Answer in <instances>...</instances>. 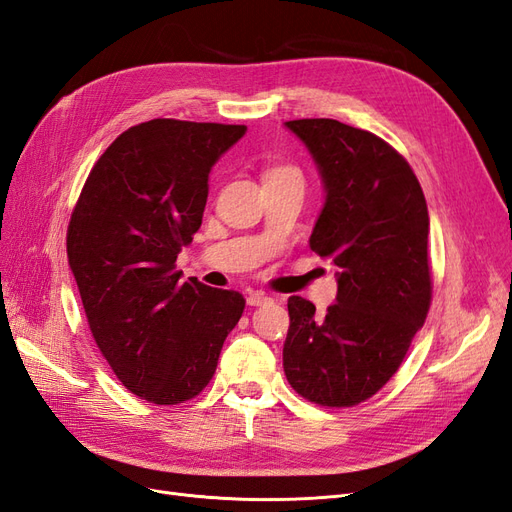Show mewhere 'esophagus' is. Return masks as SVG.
<instances>
[{"instance_id":"1","label":"esophagus","mask_w":512,"mask_h":512,"mask_svg":"<svg viewBox=\"0 0 512 512\" xmlns=\"http://www.w3.org/2000/svg\"><path fill=\"white\" fill-rule=\"evenodd\" d=\"M247 303L250 305H254V307H258V305H267V303H271V297H267L265 292H250L247 294Z\"/></svg>"}]
</instances>
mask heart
<instances>
[{
    "mask_svg": "<svg viewBox=\"0 0 512 512\" xmlns=\"http://www.w3.org/2000/svg\"><path fill=\"white\" fill-rule=\"evenodd\" d=\"M280 170H286V168H280ZM273 173H277V170H273Z\"/></svg>",
    "mask_w": 512,
    "mask_h": 512,
    "instance_id": "obj_1",
    "label": "heart"
}]
</instances>
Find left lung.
Wrapping results in <instances>:
<instances>
[{"label": "left lung", "mask_w": 512, "mask_h": 512, "mask_svg": "<svg viewBox=\"0 0 512 512\" xmlns=\"http://www.w3.org/2000/svg\"><path fill=\"white\" fill-rule=\"evenodd\" d=\"M284 126L307 147L324 188L309 247L335 267L327 314L288 299L284 374L301 397L348 408L391 380L431 303L429 213L410 164L367 130L337 119Z\"/></svg>", "instance_id": "left-lung-1"}]
</instances>
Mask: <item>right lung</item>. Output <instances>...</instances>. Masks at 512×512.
I'll use <instances>...</instances> for the list:
<instances>
[{
	"label": "right lung",
	"mask_w": 512,
	"mask_h": 512,
	"mask_svg": "<svg viewBox=\"0 0 512 512\" xmlns=\"http://www.w3.org/2000/svg\"><path fill=\"white\" fill-rule=\"evenodd\" d=\"M245 126L151 119L119 134L85 181L68 262L89 329L128 391L183 404L205 389L245 299L181 282V247L203 224L213 164Z\"/></svg>",
	"instance_id": "1"
}]
</instances>
